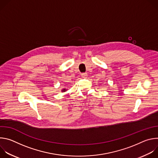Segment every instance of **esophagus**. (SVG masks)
Returning a JSON list of instances; mask_svg holds the SVG:
<instances>
[{
	"label": "esophagus",
	"instance_id": "34e87169",
	"mask_svg": "<svg viewBox=\"0 0 158 158\" xmlns=\"http://www.w3.org/2000/svg\"><path fill=\"white\" fill-rule=\"evenodd\" d=\"M81 76H82V78H87V73H82V74H81Z\"/></svg>",
	"mask_w": 158,
	"mask_h": 158
}]
</instances>
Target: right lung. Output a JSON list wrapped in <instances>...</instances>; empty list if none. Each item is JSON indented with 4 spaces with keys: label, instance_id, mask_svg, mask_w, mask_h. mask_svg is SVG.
Returning <instances> with one entry per match:
<instances>
[{
    "label": "right lung",
    "instance_id": "right-lung-1",
    "mask_svg": "<svg viewBox=\"0 0 158 158\" xmlns=\"http://www.w3.org/2000/svg\"><path fill=\"white\" fill-rule=\"evenodd\" d=\"M67 89H65V88H64V89H62V90H61V92H62V93H64V92H65L66 91H67Z\"/></svg>",
    "mask_w": 158,
    "mask_h": 158
}]
</instances>
